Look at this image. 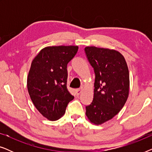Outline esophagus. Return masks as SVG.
<instances>
[{"instance_id": "obj_1", "label": "esophagus", "mask_w": 152, "mask_h": 152, "mask_svg": "<svg viewBox=\"0 0 152 152\" xmlns=\"http://www.w3.org/2000/svg\"><path fill=\"white\" fill-rule=\"evenodd\" d=\"M82 88H78V89H76L75 90V93H76V95H80V93H82Z\"/></svg>"}]
</instances>
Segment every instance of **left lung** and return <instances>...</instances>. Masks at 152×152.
Instances as JSON below:
<instances>
[{"instance_id": "obj_1", "label": "left lung", "mask_w": 152, "mask_h": 152, "mask_svg": "<svg viewBox=\"0 0 152 152\" xmlns=\"http://www.w3.org/2000/svg\"><path fill=\"white\" fill-rule=\"evenodd\" d=\"M94 69V96L86 115L99 125L111 120L124 107L129 91V73L125 59L115 50L95 46L84 48Z\"/></svg>"}]
</instances>
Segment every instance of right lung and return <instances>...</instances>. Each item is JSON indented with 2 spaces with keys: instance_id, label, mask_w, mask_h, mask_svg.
<instances>
[{
  "instance_id": "add662e5",
  "label": "right lung",
  "mask_w": 152,
  "mask_h": 152,
  "mask_svg": "<svg viewBox=\"0 0 152 152\" xmlns=\"http://www.w3.org/2000/svg\"><path fill=\"white\" fill-rule=\"evenodd\" d=\"M78 46H48L39 52L31 64L27 86L37 109L49 120L65 113L74 96L67 89V64L77 53Z\"/></svg>"
}]
</instances>
